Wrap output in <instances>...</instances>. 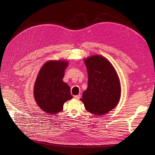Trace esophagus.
<instances>
[{"label":"esophagus","instance_id":"esophagus-1","mask_svg":"<svg viewBox=\"0 0 155 155\" xmlns=\"http://www.w3.org/2000/svg\"><path fill=\"white\" fill-rule=\"evenodd\" d=\"M74 98L77 100H78L80 99V95H74Z\"/></svg>","mask_w":155,"mask_h":155}]
</instances>
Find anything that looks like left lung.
<instances>
[{
	"label": "left lung",
	"instance_id": "obj_1",
	"mask_svg": "<svg viewBox=\"0 0 155 155\" xmlns=\"http://www.w3.org/2000/svg\"><path fill=\"white\" fill-rule=\"evenodd\" d=\"M88 73V87L83 92L85 109L95 115L109 112L117 105L120 98V84L112 64L100 55L85 60Z\"/></svg>",
	"mask_w": 155,
	"mask_h": 155
}]
</instances>
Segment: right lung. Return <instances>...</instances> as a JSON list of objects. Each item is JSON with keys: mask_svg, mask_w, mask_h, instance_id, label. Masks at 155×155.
Returning a JSON list of instances; mask_svg holds the SVG:
<instances>
[{"mask_svg": "<svg viewBox=\"0 0 155 155\" xmlns=\"http://www.w3.org/2000/svg\"><path fill=\"white\" fill-rule=\"evenodd\" d=\"M68 64L63 60H50L39 70L34 86V96L38 106L54 115L63 110L65 102L72 99L69 85L63 78Z\"/></svg>", "mask_w": 155, "mask_h": 155, "instance_id": "1", "label": "right lung"}]
</instances>
